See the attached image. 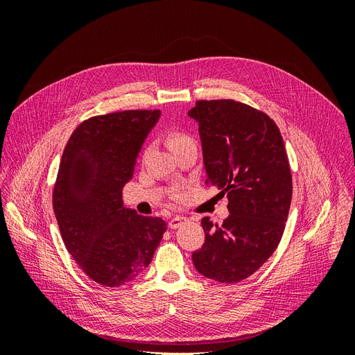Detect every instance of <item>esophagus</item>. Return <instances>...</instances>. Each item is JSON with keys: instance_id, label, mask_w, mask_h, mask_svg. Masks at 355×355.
<instances>
[{"instance_id": "esophagus-1", "label": "esophagus", "mask_w": 355, "mask_h": 355, "mask_svg": "<svg viewBox=\"0 0 355 355\" xmlns=\"http://www.w3.org/2000/svg\"><path fill=\"white\" fill-rule=\"evenodd\" d=\"M187 220V218L185 216H182V214H176V216H173L171 218L170 220H168V228L170 230H176V228H179L182 223H184Z\"/></svg>"}]
</instances>
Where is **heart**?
Segmentation results:
<instances>
[{
  "mask_svg": "<svg viewBox=\"0 0 355 355\" xmlns=\"http://www.w3.org/2000/svg\"><path fill=\"white\" fill-rule=\"evenodd\" d=\"M167 142H168V146L173 149L176 148H180L184 145H189V144H194V139H192L191 135L185 133V132H180V130H175V132H170L168 136H167ZM175 198H182V194L180 192H178V194H175Z\"/></svg>",
  "mask_w": 355,
  "mask_h": 355,
  "instance_id": "heart-1",
  "label": "heart"
}]
</instances>
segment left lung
Instances as JSON below:
<instances>
[{
	"mask_svg": "<svg viewBox=\"0 0 355 355\" xmlns=\"http://www.w3.org/2000/svg\"><path fill=\"white\" fill-rule=\"evenodd\" d=\"M188 115L198 123L206 184L228 196L230 216L201 225L206 240L192 253L197 271L219 283L256 272L280 243L292 201V171L272 118L232 101H197Z\"/></svg>",
	"mask_w": 355,
	"mask_h": 355,
	"instance_id": "obj_1",
	"label": "left lung"
}]
</instances>
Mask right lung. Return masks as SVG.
<instances>
[{"label": "right lung", "instance_id": "1", "mask_svg": "<svg viewBox=\"0 0 355 355\" xmlns=\"http://www.w3.org/2000/svg\"><path fill=\"white\" fill-rule=\"evenodd\" d=\"M159 114L92 116L75 128L62 154L53 188L60 235L84 274L102 286H121L142 274L167 230L161 218L123 206V188Z\"/></svg>", "mask_w": 355, "mask_h": 355}]
</instances>
